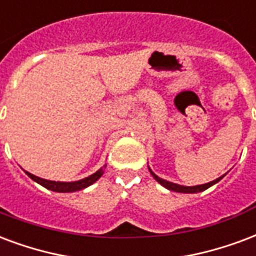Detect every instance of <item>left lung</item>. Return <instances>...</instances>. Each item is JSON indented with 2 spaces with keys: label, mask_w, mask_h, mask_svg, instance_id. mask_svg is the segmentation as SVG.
<instances>
[{
  "label": "left lung",
  "mask_w": 256,
  "mask_h": 256,
  "mask_svg": "<svg viewBox=\"0 0 256 256\" xmlns=\"http://www.w3.org/2000/svg\"><path fill=\"white\" fill-rule=\"evenodd\" d=\"M149 171H150V174H152V176L156 179L162 186H164L166 188H168V190L171 191H175V192H184V194H192V192H200V191L206 190V188H209V187H212L213 184H216L217 182H220L222 178H224V175L220 176V178H217L216 180H212L209 182V183H205V184H200V186H180V184H176V183H172V182H168V180H164V179H162V178H158V176L156 175V174H153L152 170L149 168Z\"/></svg>",
  "instance_id": "8db88e82"
}]
</instances>
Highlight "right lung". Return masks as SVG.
<instances>
[{
    "label": "right lung",
    "instance_id": "1",
    "mask_svg": "<svg viewBox=\"0 0 256 256\" xmlns=\"http://www.w3.org/2000/svg\"><path fill=\"white\" fill-rule=\"evenodd\" d=\"M32 180H35L36 183H39L40 186L46 187L51 191H56V192H73V191H78L82 190L85 187L90 186L94 184V182L99 180L100 176L104 174V166H102L99 171H96L94 175L88 176V178H84L81 180H76V182H54V180H47V179H42V178H38V176L32 175L30 172L26 171Z\"/></svg>",
    "mask_w": 256,
    "mask_h": 256
}]
</instances>
